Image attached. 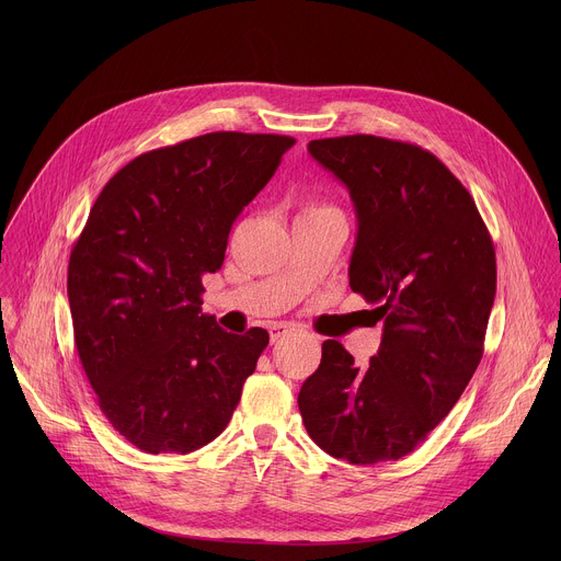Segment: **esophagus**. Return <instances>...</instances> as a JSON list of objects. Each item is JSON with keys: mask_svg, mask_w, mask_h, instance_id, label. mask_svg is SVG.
<instances>
[{"mask_svg": "<svg viewBox=\"0 0 561 561\" xmlns=\"http://www.w3.org/2000/svg\"><path fill=\"white\" fill-rule=\"evenodd\" d=\"M293 331H295V324H286V322H275V324H271V329H268L271 342H277V340L286 337V335L293 333Z\"/></svg>", "mask_w": 561, "mask_h": 561, "instance_id": "34e87169", "label": "esophagus"}]
</instances>
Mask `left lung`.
I'll return each instance as SVG.
<instances>
[{
    "label": "left lung",
    "mask_w": 561,
    "mask_h": 561,
    "mask_svg": "<svg viewBox=\"0 0 561 561\" xmlns=\"http://www.w3.org/2000/svg\"><path fill=\"white\" fill-rule=\"evenodd\" d=\"M308 152L348 188L357 217L348 279L377 304L383 333L362 370L327 340L299 413L337 459H399L450 413L482 359L495 249L470 193L433 152L375 135L312 139Z\"/></svg>",
    "instance_id": "8db88e82"
}]
</instances>
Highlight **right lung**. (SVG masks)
I'll return each instance as SVG.
<instances>
[{
  "label": "right lung",
  "mask_w": 561,
  "mask_h": 561,
  "mask_svg": "<svg viewBox=\"0 0 561 561\" xmlns=\"http://www.w3.org/2000/svg\"><path fill=\"white\" fill-rule=\"evenodd\" d=\"M295 144L208 133L144 152L102 188L70 251L75 346L113 428L144 453H193L230 422L268 346L202 312L237 215Z\"/></svg>",
  "instance_id": "1"
}]
</instances>
